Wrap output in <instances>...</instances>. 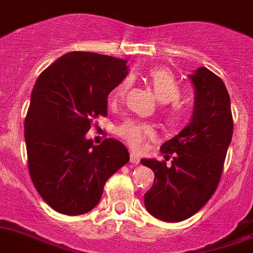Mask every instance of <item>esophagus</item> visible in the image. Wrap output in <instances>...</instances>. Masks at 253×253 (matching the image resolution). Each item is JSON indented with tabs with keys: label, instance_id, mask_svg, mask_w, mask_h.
I'll use <instances>...</instances> for the list:
<instances>
[{
	"label": "esophagus",
	"instance_id": "esophagus-1",
	"mask_svg": "<svg viewBox=\"0 0 253 253\" xmlns=\"http://www.w3.org/2000/svg\"><path fill=\"white\" fill-rule=\"evenodd\" d=\"M139 161H141L139 156H138V155H135L134 152H130V163L133 164V165H138V164H139Z\"/></svg>",
	"mask_w": 253,
	"mask_h": 253
}]
</instances>
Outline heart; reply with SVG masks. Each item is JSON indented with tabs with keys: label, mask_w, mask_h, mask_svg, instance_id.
<instances>
[{
	"label": "heart",
	"mask_w": 253,
	"mask_h": 253,
	"mask_svg": "<svg viewBox=\"0 0 253 253\" xmlns=\"http://www.w3.org/2000/svg\"><path fill=\"white\" fill-rule=\"evenodd\" d=\"M146 81L157 100L161 103H171L169 107L163 110V119L165 124L171 129L179 128L184 122L185 111L176 101L182 96V89L175 77L164 68H152L146 75ZM129 79H124L116 85L110 94L111 103H118L124 98L129 88ZM116 134L124 139L134 151L144 147L148 141L156 138V129L151 123L128 120L116 128Z\"/></svg>",
	"instance_id": "1"
}]
</instances>
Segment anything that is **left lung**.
Listing matches in <instances>:
<instances>
[{"instance_id":"8db88e82","label":"left lung","mask_w":253,"mask_h":253,"mask_svg":"<svg viewBox=\"0 0 253 253\" xmlns=\"http://www.w3.org/2000/svg\"><path fill=\"white\" fill-rule=\"evenodd\" d=\"M189 78L196 90L191 123L161 146V153L172 164L141 160L155 172L144 206L169 223L191 217L215 193L233 135L230 97L224 82L206 68H198Z\"/></svg>"}]
</instances>
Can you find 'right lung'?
<instances>
[{"label":"right lung","mask_w":253,"mask_h":253,"mask_svg":"<svg viewBox=\"0 0 253 253\" xmlns=\"http://www.w3.org/2000/svg\"><path fill=\"white\" fill-rule=\"evenodd\" d=\"M128 74L126 61L74 51L41 73L24 123L28 168L37 192L55 211L82 215L100 202L106 180L129 161L122 142L94 146L85 134L107 115V96Z\"/></svg>","instance_id":"obj_1"}]
</instances>
